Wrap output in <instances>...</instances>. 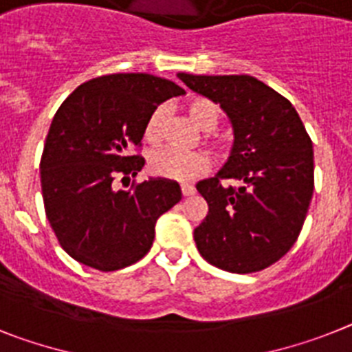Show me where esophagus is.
Wrapping results in <instances>:
<instances>
[{"instance_id": "34e87169", "label": "esophagus", "mask_w": 352, "mask_h": 352, "mask_svg": "<svg viewBox=\"0 0 352 352\" xmlns=\"http://www.w3.org/2000/svg\"><path fill=\"white\" fill-rule=\"evenodd\" d=\"M181 191L184 197H191V195H195V188L191 184H181Z\"/></svg>"}]
</instances>
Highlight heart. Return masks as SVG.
<instances>
[{"label":"heart","instance_id":"obj_1","mask_svg":"<svg viewBox=\"0 0 352 352\" xmlns=\"http://www.w3.org/2000/svg\"><path fill=\"white\" fill-rule=\"evenodd\" d=\"M184 112L199 131L212 132L220 123V107L217 103L204 96L191 98L184 103ZM166 125V109L159 107L144 126V138L148 141H157ZM211 146H218L212 138H208ZM148 170L152 175L170 179V181H190L204 175L209 170V161L202 153H181L171 148H161L150 153Z\"/></svg>","mask_w":352,"mask_h":352}]
</instances>
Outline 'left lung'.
<instances>
[{
  "mask_svg": "<svg viewBox=\"0 0 352 352\" xmlns=\"http://www.w3.org/2000/svg\"><path fill=\"white\" fill-rule=\"evenodd\" d=\"M231 121L232 148L197 190L209 206L193 232L200 256L232 274L281 259L297 241L313 195V143L285 96L249 75L177 73ZM238 180L227 186L221 180Z\"/></svg>",
  "mask_w": 352,
  "mask_h": 352,
  "instance_id": "8db88e82",
  "label": "left lung"
}]
</instances>
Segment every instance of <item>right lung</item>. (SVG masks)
Returning a JSON list of instances; mask_svg holds the SVG:
<instances>
[{
	"label": "right lung",
	"instance_id": "obj_1",
	"mask_svg": "<svg viewBox=\"0 0 352 352\" xmlns=\"http://www.w3.org/2000/svg\"><path fill=\"white\" fill-rule=\"evenodd\" d=\"M186 91L146 73H118L78 85L53 116L41 159L46 217L71 258L102 272L125 268L148 252L155 221L181 200V186L148 179L114 190L118 175H138L132 155L162 102Z\"/></svg>",
	"mask_w": 352,
	"mask_h": 352
}]
</instances>
